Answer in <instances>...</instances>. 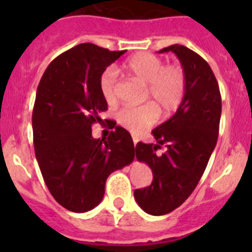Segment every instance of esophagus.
I'll return each mask as SVG.
<instances>
[{
  "instance_id": "esophagus-1",
  "label": "esophagus",
  "mask_w": 252,
  "mask_h": 252,
  "mask_svg": "<svg viewBox=\"0 0 252 252\" xmlns=\"http://www.w3.org/2000/svg\"><path fill=\"white\" fill-rule=\"evenodd\" d=\"M132 140H133V145L136 146V144L139 142V137L135 136V135H132Z\"/></svg>"
}]
</instances>
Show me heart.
<instances>
[{"label": "heart", "instance_id": "1", "mask_svg": "<svg viewBox=\"0 0 252 252\" xmlns=\"http://www.w3.org/2000/svg\"><path fill=\"white\" fill-rule=\"evenodd\" d=\"M122 72L146 83V97H151L170 112L179 107L186 94L187 78L183 68L178 64H166L158 55L139 53L131 57L122 65ZM99 92L107 103L113 104L119 97V78L112 66L101 73L98 79ZM159 108L154 103L125 104L117 112V121L131 132H141L157 121Z\"/></svg>", "mask_w": 252, "mask_h": 252}]
</instances>
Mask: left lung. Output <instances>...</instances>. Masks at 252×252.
I'll list each match as a JSON object with an SVG mask.
<instances>
[{
  "label": "left lung",
  "mask_w": 252,
  "mask_h": 252,
  "mask_svg": "<svg viewBox=\"0 0 252 252\" xmlns=\"http://www.w3.org/2000/svg\"><path fill=\"white\" fill-rule=\"evenodd\" d=\"M168 51L183 66L186 94L175 115L153 130L157 145L137 142L135 148L137 160L150 166L154 178L150 186L136 189L133 195L153 216L170 213L192 194L217 144L222 111L220 87L206 60L179 44L160 53ZM161 145L167 149L160 156L156 150Z\"/></svg>",
  "instance_id": "8db88e82"
}]
</instances>
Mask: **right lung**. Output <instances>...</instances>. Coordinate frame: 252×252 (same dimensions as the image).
Instances as JSON below:
<instances>
[{
	"mask_svg": "<svg viewBox=\"0 0 252 252\" xmlns=\"http://www.w3.org/2000/svg\"><path fill=\"white\" fill-rule=\"evenodd\" d=\"M126 50L84 43L58 55L37 86L32 111L34 149L44 182L55 201L83 213L101 203L108 175L131 164V135L116 126L107 139H93L92 125L103 120L107 102L101 73Z\"/></svg>",
	"mask_w": 252,
	"mask_h": 252,
	"instance_id": "right-lung-1",
	"label": "right lung"
}]
</instances>
